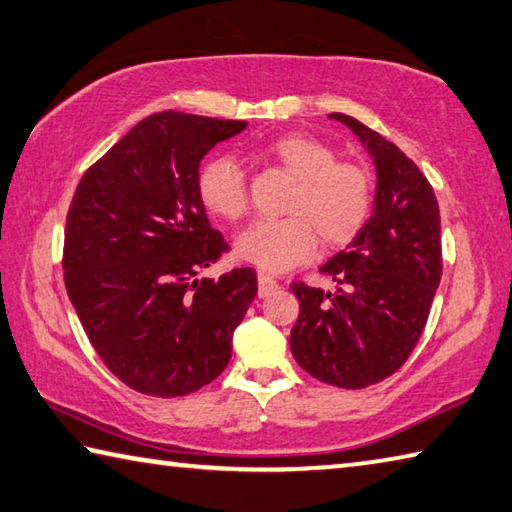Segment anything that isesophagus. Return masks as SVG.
<instances>
[{"label": "esophagus", "mask_w": 512, "mask_h": 512, "mask_svg": "<svg viewBox=\"0 0 512 512\" xmlns=\"http://www.w3.org/2000/svg\"><path fill=\"white\" fill-rule=\"evenodd\" d=\"M257 284H259L257 291H259V295H262V297L271 295V293L275 291V288H277V280H275L273 275H268L266 271H259V273H257Z\"/></svg>", "instance_id": "obj_1"}]
</instances>
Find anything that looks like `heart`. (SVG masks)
I'll return each instance as SVG.
<instances>
[{"mask_svg":"<svg viewBox=\"0 0 512 512\" xmlns=\"http://www.w3.org/2000/svg\"><path fill=\"white\" fill-rule=\"evenodd\" d=\"M266 156L295 176L282 219H259L237 239V255L264 271L282 273L304 264L318 239L345 246L374 208V176L358 161H336L329 143L309 134H286L266 145ZM197 194L210 215L239 221L248 210L246 172L232 156H212L197 172Z\"/></svg>","mask_w":512,"mask_h":512,"instance_id":"obj_1","label":"heart"}]
</instances>
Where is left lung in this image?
<instances>
[{
  "instance_id": "obj_1",
  "label": "left lung",
  "mask_w": 512,
  "mask_h": 512,
  "mask_svg": "<svg viewBox=\"0 0 512 512\" xmlns=\"http://www.w3.org/2000/svg\"><path fill=\"white\" fill-rule=\"evenodd\" d=\"M331 118L374 156V215L320 266L336 282L333 291L291 284L300 302L291 351L322 383L362 389L396 374L421 338L443 273L441 217L432 185L412 159L353 116Z\"/></svg>"
}]
</instances>
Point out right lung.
<instances>
[{
    "mask_svg": "<svg viewBox=\"0 0 512 512\" xmlns=\"http://www.w3.org/2000/svg\"><path fill=\"white\" fill-rule=\"evenodd\" d=\"M246 120L161 111L82 174L64 230V284L100 360L136 392L176 398L226 369L257 293L253 268L197 273L228 253L197 194L199 163Z\"/></svg>",
    "mask_w": 512,
    "mask_h": 512,
    "instance_id": "right-lung-1",
    "label": "right lung"
}]
</instances>
